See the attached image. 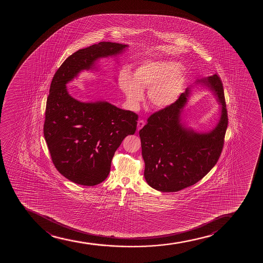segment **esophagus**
I'll return each mask as SVG.
<instances>
[{
  "instance_id": "esophagus-1",
  "label": "esophagus",
  "mask_w": 263,
  "mask_h": 263,
  "mask_svg": "<svg viewBox=\"0 0 263 263\" xmlns=\"http://www.w3.org/2000/svg\"><path fill=\"white\" fill-rule=\"evenodd\" d=\"M145 125V122L143 120H139L138 121V128H137V130H140L142 129L143 127Z\"/></svg>"
}]
</instances>
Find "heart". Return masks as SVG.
Masks as SVG:
<instances>
[{
  "label": "heart",
  "mask_w": 263,
  "mask_h": 263,
  "mask_svg": "<svg viewBox=\"0 0 263 263\" xmlns=\"http://www.w3.org/2000/svg\"><path fill=\"white\" fill-rule=\"evenodd\" d=\"M181 64L172 61H148L138 67L133 76L124 71L118 79L119 87L128 103L136 107L148 89V101L155 109H165L178 100L185 83Z\"/></svg>",
  "instance_id": "heart-1"
}]
</instances>
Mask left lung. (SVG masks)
I'll use <instances>...</instances> for the list:
<instances>
[{
  "instance_id": "1",
  "label": "left lung",
  "mask_w": 263,
  "mask_h": 263,
  "mask_svg": "<svg viewBox=\"0 0 263 263\" xmlns=\"http://www.w3.org/2000/svg\"><path fill=\"white\" fill-rule=\"evenodd\" d=\"M210 88L220 104V118L208 132H196L182 119L191 96L187 88L174 104L155 112L139 130L145 181L161 192L194 185L216 165L223 149L228 118L223 84L217 74L197 80Z\"/></svg>"
}]
</instances>
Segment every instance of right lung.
Listing matches in <instances>:
<instances>
[{"instance_id":"obj_1","label":"right lung","mask_w":263,"mask_h":263,"mask_svg":"<svg viewBox=\"0 0 263 263\" xmlns=\"http://www.w3.org/2000/svg\"><path fill=\"white\" fill-rule=\"evenodd\" d=\"M127 47L100 42L81 49L64 61L51 81L44 136L55 167L77 184L95 186L107 178L117 149L135 133L138 115L106 101H78L67 84L82 71L96 69L100 59L116 57Z\"/></svg>"}]
</instances>
